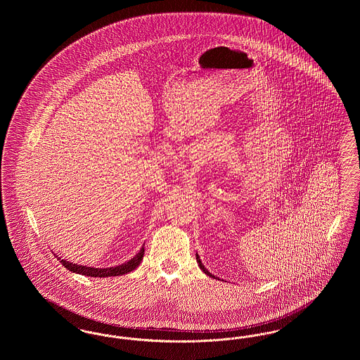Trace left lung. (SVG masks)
<instances>
[{
    "mask_svg": "<svg viewBox=\"0 0 360 360\" xmlns=\"http://www.w3.org/2000/svg\"><path fill=\"white\" fill-rule=\"evenodd\" d=\"M195 257H197V263H198V266H200V269H201V270H202V271H204V273H205L206 275H209V276H212V278H214V275L210 274V273H209V271H207V270H206L205 266H204V264H202V262H201V259H200V257H198V255H197V254H195Z\"/></svg>",
    "mask_w": 360,
    "mask_h": 360,
    "instance_id": "left-lung-1",
    "label": "left lung"
}]
</instances>
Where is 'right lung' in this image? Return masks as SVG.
Returning <instances> with one entry per match:
<instances>
[{"label":"right lung","instance_id":"obj_1","mask_svg":"<svg viewBox=\"0 0 360 360\" xmlns=\"http://www.w3.org/2000/svg\"><path fill=\"white\" fill-rule=\"evenodd\" d=\"M143 255H144V247H141V250L137 252L135 257H132L131 260L122 263L120 266L116 267H106V269H96V267H87V266H79L75 263L68 262L65 259L58 257V260L68 269L70 271L75 273V274L86 275V276H98V278H103V276H120L122 274H127L132 270H135L137 266L140 264V262L143 260Z\"/></svg>","mask_w":360,"mask_h":360}]
</instances>
